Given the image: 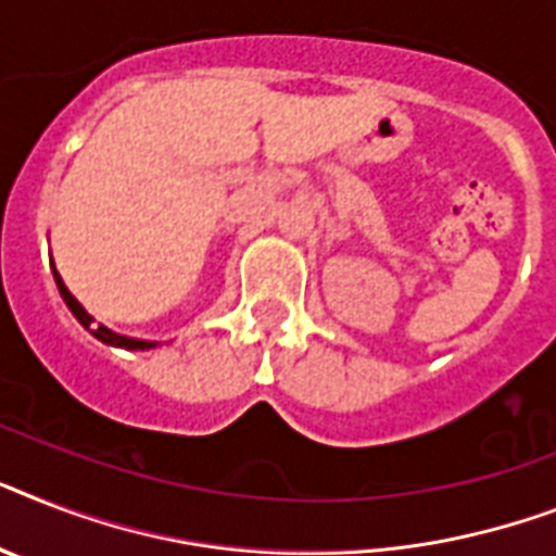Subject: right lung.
<instances>
[{
    "mask_svg": "<svg viewBox=\"0 0 556 556\" xmlns=\"http://www.w3.org/2000/svg\"><path fill=\"white\" fill-rule=\"evenodd\" d=\"M51 268H53V279H56L59 293H62V300H65V305L71 308V314H74L85 331L93 333L99 342H105V345H114V349H125V351H148V349H156V345H160V342L137 340V337H125V333H116V331H111V328H105V325H99L97 319L90 317L88 311L83 308V302L76 300L74 293L67 291V286L62 282V277H59V270H56V265H53V260H51Z\"/></svg>",
    "mask_w": 556,
    "mask_h": 556,
    "instance_id": "1",
    "label": "right lung"
}]
</instances>
